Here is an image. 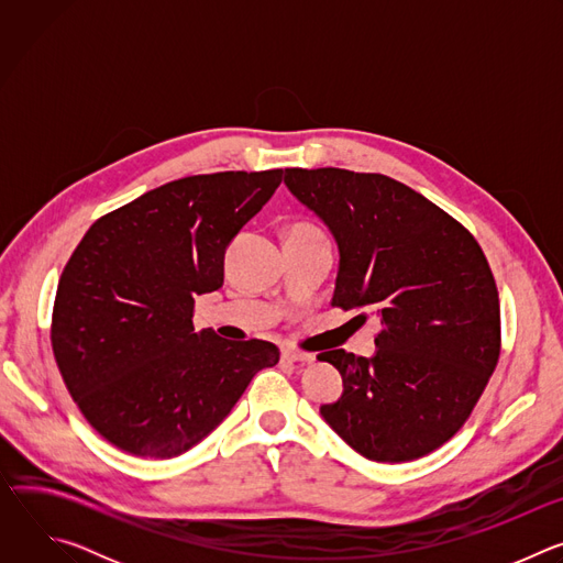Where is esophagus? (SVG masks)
<instances>
[{
    "label": "esophagus",
    "mask_w": 563,
    "mask_h": 563,
    "mask_svg": "<svg viewBox=\"0 0 563 563\" xmlns=\"http://www.w3.org/2000/svg\"><path fill=\"white\" fill-rule=\"evenodd\" d=\"M283 361H287V363H298V365H300V363H311V361H313V354L285 347V350H283Z\"/></svg>",
    "instance_id": "34e87169"
}]
</instances>
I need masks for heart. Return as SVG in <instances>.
Here are the masks:
<instances>
[{
	"instance_id": "1",
	"label": "heart",
	"mask_w": 563,
	"mask_h": 563,
	"mask_svg": "<svg viewBox=\"0 0 563 563\" xmlns=\"http://www.w3.org/2000/svg\"><path fill=\"white\" fill-rule=\"evenodd\" d=\"M305 229H309V227H302V224H296L291 231H305Z\"/></svg>"
}]
</instances>
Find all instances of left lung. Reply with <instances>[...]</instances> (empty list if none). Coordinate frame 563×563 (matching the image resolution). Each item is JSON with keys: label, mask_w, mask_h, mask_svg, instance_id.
<instances>
[{"label": "left lung", "mask_w": 563, "mask_h": 563, "mask_svg": "<svg viewBox=\"0 0 563 563\" xmlns=\"http://www.w3.org/2000/svg\"><path fill=\"white\" fill-rule=\"evenodd\" d=\"M285 185L339 245L332 305L374 309L383 328L369 358L318 354L343 376L341 398L320 415L369 461L430 454L465 423L499 361V294L484 252L452 216L387 176L285 169Z\"/></svg>", "instance_id": "1"}]
</instances>
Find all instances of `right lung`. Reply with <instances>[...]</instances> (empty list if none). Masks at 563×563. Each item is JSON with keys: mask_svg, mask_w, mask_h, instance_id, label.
Instances as JSON below:
<instances>
[{"mask_svg": "<svg viewBox=\"0 0 563 563\" xmlns=\"http://www.w3.org/2000/svg\"><path fill=\"white\" fill-rule=\"evenodd\" d=\"M280 183L283 169L180 178L102 216L73 252L53 354L79 412L115 448L191 450L278 363L274 343L196 332L194 302L222 287L229 243Z\"/></svg>", "mask_w": 563, "mask_h": 563, "instance_id": "obj_1", "label": "right lung"}]
</instances>
